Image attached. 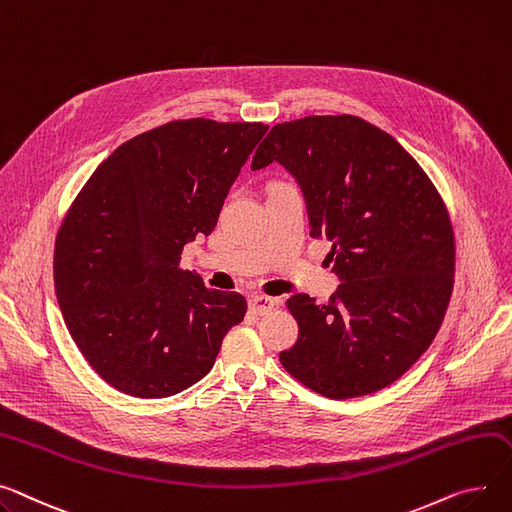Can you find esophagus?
<instances>
[{
    "label": "esophagus",
    "mask_w": 512,
    "mask_h": 512,
    "mask_svg": "<svg viewBox=\"0 0 512 512\" xmlns=\"http://www.w3.org/2000/svg\"><path fill=\"white\" fill-rule=\"evenodd\" d=\"M249 306H251V311L255 315H267V313L276 309L278 300L271 298V296H265V294H253L251 300H249Z\"/></svg>",
    "instance_id": "1"
}]
</instances>
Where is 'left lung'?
Instances as JSON below:
<instances>
[{
    "mask_svg": "<svg viewBox=\"0 0 512 512\" xmlns=\"http://www.w3.org/2000/svg\"><path fill=\"white\" fill-rule=\"evenodd\" d=\"M274 160L296 179L311 236L331 243L342 282L327 304L288 298L298 342L280 362L329 399L379 391L428 350L445 319L455 276L445 203L395 138L354 115L274 125L251 168Z\"/></svg>",
    "mask_w": 512,
    "mask_h": 512,
    "instance_id": "left-lung-1",
    "label": "left lung"
}]
</instances>
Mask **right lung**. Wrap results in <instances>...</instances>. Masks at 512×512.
Wrapping results in <instances>:
<instances>
[{
    "instance_id": "obj_1",
    "label": "right lung",
    "mask_w": 512,
    "mask_h": 512,
    "mask_svg": "<svg viewBox=\"0 0 512 512\" xmlns=\"http://www.w3.org/2000/svg\"><path fill=\"white\" fill-rule=\"evenodd\" d=\"M269 127L170 121L121 144L86 181L55 241V294L88 364L121 393L160 399L206 377L238 292L181 269L218 222L230 185Z\"/></svg>"
}]
</instances>
